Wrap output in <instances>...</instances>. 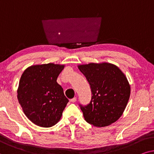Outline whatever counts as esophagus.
<instances>
[{"instance_id": "esophagus-1", "label": "esophagus", "mask_w": 154, "mask_h": 154, "mask_svg": "<svg viewBox=\"0 0 154 154\" xmlns=\"http://www.w3.org/2000/svg\"><path fill=\"white\" fill-rule=\"evenodd\" d=\"M70 101L72 102V103H75V102L77 101V98L74 97L73 98H72V99H70Z\"/></svg>"}]
</instances>
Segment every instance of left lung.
I'll list each match as a JSON object with an SVG mask.
<instances>
[{"mask_svg":"<svg viewBox=\"0 0 154 154\" xmlns=\"http://www.w3.org/2000/svg\"><path fill=\"white\" fill-rule=\"evenodd\" d=\"M78 68L91 90L87 106L79 104L84 118L96 127H106L121 117L130 96V86L125 74L111 63H89Z\"/></svg>","mask_w":154,"mask_h":154,"instance_id":"left-lung-1","label":"left lung"}]
</instances>
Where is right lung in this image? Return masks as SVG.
<instances>
[{
    "mask_svg": "<svg viewBox=\"0 0 154 154\" xmlns=\"http://www.w3.org/2000/svg\"><path fill=\"white\" fill-rule=\"evenodd\" d=\"M64 65H32L22 73L17 99L29 120L36 125L50 128L60 120L68 99L57 82Z\"/></svg>",
    "mask_w": 154,
    "mask_h": 154,
    "instance_id": "1",
    "label": "right lung"
}]
</instances>
